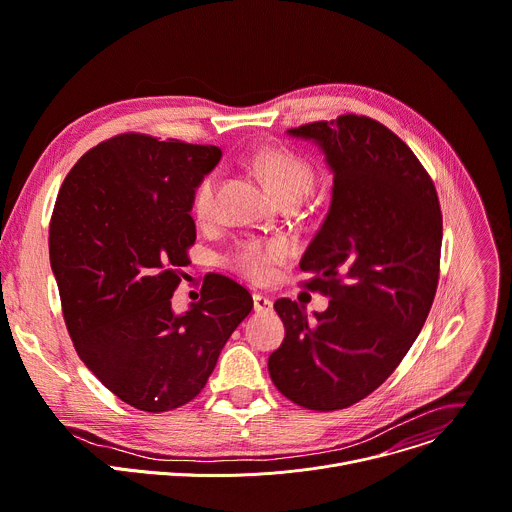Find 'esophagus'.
<instances>
[{
  "mask_svg": "<svg viewBox=\"0 0 512 512\" xmlns=\"http://www.w3.org/2000/svg\"><path fill=\"white\" fill-rule=\"evenodd\" d=\"M253 306L257 312H269L273 308V302L263 294H253Z\"/></svg>",
  "mask_w": 512,
  "mask_h": 512,
  "instance_id": "1",
  "label": "esophagus"
}]
</instances>
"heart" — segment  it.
Masks as SVG:
<instances>
[{"mask_svg":"<svg viewBox=\"0 0 512 512\" xmlns=\"http://www.w3.org/2000/svg\"><path fill=\"white\" fill-rule=\"evenodd\" d=\"M253 167L267 183L271 194L280 202H300L310 194L316 181V171L310 159L286 149V147H263L251 157ZM220 183V171H206L192 190V208L200 220L214 216V200ZM286 259V247L275 241L241 239L226 253V265L255 284L271 280L275 267Z\"/></svg>","mask_w":512,"mask_h":512,"instance_id":"1","label":"heart"}]
</instances>
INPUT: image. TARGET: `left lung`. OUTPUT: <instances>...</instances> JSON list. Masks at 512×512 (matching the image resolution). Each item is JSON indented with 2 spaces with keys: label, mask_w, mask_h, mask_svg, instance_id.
<instances>
[{
  "label": "left lung",
  "mask_w": 512,
  "mask_h": 512,
  "mask_svg": "<svg viewBox=\"0 0 512 512\" xmlns=\"http://www.w3.org/2000/svg\"><path fill=\"white\" fill-rule=\"evenodd\" d=\"M290 134L316 141L335 173L331 210L300 261L312 275L302 286L331 302L314 318L296 300L273 304L286 337L269 376L294 404L329 412L380 388L421 333L439 284L443 216L423 163L378 120L343 114Z\"/></svg>",
  "instance_id": "left-lung-1"
}]
</instances>
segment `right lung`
Segmentation results:
<instances>
[{"instance_id":"right-lung-1","label":"right lung","mask_w":512,"mask_h":512,"mask_svg":"<svg viewBox=\"0 0 512 512\" xmlns=\"http://www.w3.org/2000/svg\"><path fill=\"white\" fill-rule=\"evenodd\" d=\"M220 149L124 132L67 173L49 226L63 318L79 359L122 402L167 412L194 400L251 312L247 288L204 275L202 298L171 308L196 243L192 190Z\"/></svg>"}]
</instances>
